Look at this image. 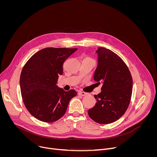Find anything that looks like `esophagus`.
<instances>
[{"mask_svg": "<svg viewBox=\"0 0 157 157\" xmlns=\"http://www.w3.org/2000/svg\"><path fill=\"white\" fill-rule=\"evenodd\" d=\"M78 94L80 95V96H85L87 95L88 93H85V92H82V91H79V92L78 93Z\"/></svg>", "mask_w": 157, "mask_h": 157, "instance_id": "esophagus-1", "label": "esophagus"}]
</instances>
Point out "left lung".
Masks as SVG:
<instances>
[{"label":"left lung","mask_w":157,"mask_h":157,"mask_svg":"<svg viewBox=\"0 0 157 157\" xmlns=\"http://www.w3.org/2000/svg\"><path fill=\"white\" fill-rule=\"evenodd\" d=\"M96 53L98 65L94 79L102 86L101 92L94 96L97 102L89 109L88 114L96 122L107 124L125 113L131 99L133 80L127 66L117 54L102 47Z\"/></svg>","instance_id":"obj_1"}]
</instances>
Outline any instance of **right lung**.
Segmentation results:
<instances>
[{
	"label": "right lung",
	"instance_id": "obj_1",
	"mask_svg": "<svg viewBox=\"0 0 157 157\" xmlns=\"http://www.w3.org/2000/svg\"><path fill=\"white\" fill-rule=\"evenodd\" d=\"M77 48H46L35 53L25 63L20 78L21 94L31 115L44 122H53L65 114L74 89L65 91L57 85L63 64Z\"/></svg>",
	"mask_w": 157,
	"mask_h": 157
}]
</instances>
